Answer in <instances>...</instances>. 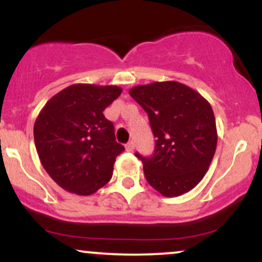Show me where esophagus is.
<instances>
[{
  "label": "esophagus",
  "mask_w": 262,
  "mask_h": 262,
  "mask_svg": "<svg viewBox=\"0 0 262 262\" xmlns=\"http://www.w3.org/2000/svg\"><path fill=\"white\" fill-rule=\"evenodd\" d=\"M125 149H127V151H133V150H134V143H133V141H129L128 144H125Z\"/></svg>",
  "instance_id": "esophagus-1"
}]
</instances>
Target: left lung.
<instances>
[{
    "label": "left lung",
    "mask_w": 262,
    "mask_h": 262,
    "mask_svg": "<svg viewBox=\"0 0 262 262\" xmlns=\"http://www.w3.org/2000/svg\"><path fill=\"white\" fill-rule=\"evenodd\" d=\"M149 116L156 138L151 158L135 154L144 175L165 197L194 188L208 171L217 149V125L209 102L177 81L138 85L129 90Z\"/></svg>",
    "instance_id": "8db88e82"
}]
</instances>
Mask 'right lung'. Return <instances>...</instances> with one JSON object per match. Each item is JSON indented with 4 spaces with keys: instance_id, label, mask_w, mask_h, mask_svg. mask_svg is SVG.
<instances>
[{
    "instance_id": "right-lung-1",
    "label": "right lung",
    "mask_w": 262,
    "mask_h": 262,
    "mask_svg": "<svg viewBox=\"0 0 262 262\" xmlns=\"http://www.w3.org/2000/svg\"><path fill=\"white\" fill-rule=\"evenodd\" d=\"M119 86L75 83L53 96L34 123L41 165L61 188L90 196L110 181L124 151L103 111L119 97Z\"/></svg>"
}]
</instances>
